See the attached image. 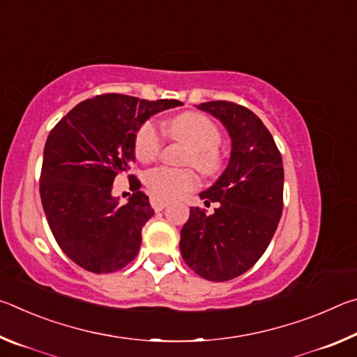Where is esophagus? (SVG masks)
Instances as JSON below:
<instances>
[{
    "instance_id": "34e87169",
    "label": "esophagus",
    "mask_w": 357,
    "mask_h": 357,
    "mask_svg": "<svg viewBox=\"0 0 357 357\" xmlns=\"http://www.w3.org/2000/svg\"><path fill=\"white\" fill-rule=\"evenodd\" d=\"M149 203H151V206H153L154 211H162L168 204V202L162 200V198H157V197H151Z\"/></svg>"
}]
</instances>
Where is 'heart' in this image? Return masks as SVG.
Segmentation results:
<instances>
[{"mask_svg": "<svg viewBox=\"0 0 357 357\" xmlns=\"http://www.w3.org/2000/svg\"><path fill=\"white\" fill-rule=\"evenodd\" d=\"M167 134L176 142L189 144L184 164L195 165L206 176H215L223 167L219 144L222 130L213 119L198 112H184L167 121ZM164 148V138L153 119L144 121L134 138V153L140 162H153ZM144 184L154 197L173 200L183 197L198 185V174L193 168L157 167L144 174Z\"/></svg>", "mask_w": 357, "mask_h": 357, "instance_id": "obj_1", "label": "heart"}]
</instances>
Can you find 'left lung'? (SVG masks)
<instances>
[{"instance_id":"left-lung-1","label":"left lung","mask_w":357,"mask_h":357,"mask_svg":"<svg viewBox=\"0 0 357 357\" xmlns=\"http://www.w3.org/2000/svg\"><path fill=\"white\" fill-rule=\"evenodd\" d=\"M220 119L231 137V157L219 181L200 193L213 214L190 208L181 229L185 264L200 277L227 282L255 264L273 239L283 209L282 155L271 132L249 108L228 100L198 105Z\"/></svg>"}]
</instances>
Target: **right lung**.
Listing matches in <instances>:
<instances>
[{"label": "right lung", "instance_id": "right-lung-1", "mask_svg": "<svg viewBox=\"0 0 357 357\" xmlns=\"http://www.w3.org/2000/svg\"><path fill=\"white\" fill-rule=\"evenodd\" d=\"M176 99L144 100L100 94L75 105L50 130L44 148L39 192L58 245L94 274L116 273L137 257L142 229L154 209L135 174L129 202L112 197L114 178L129 173L134 138L151 114L178 107Z\"/></svg>", "mask_w": 357, "mask_h": 357}]
</instances>
